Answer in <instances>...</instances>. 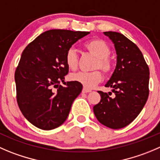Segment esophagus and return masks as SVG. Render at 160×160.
Wrapping results in <instances>:
<instances>
[{"mask_svg": "<svg viewBox=\"0 0 160 160\" xmlns=\"http://www.w3.org/2000/svg\"><path fill=\"white\" fill-rule=\"evenodd\" d=\"M91 89H88V88H83L82 92H83V93H89V92H91Z\"/></svg>", "mask_w": 160, "mask_h": 160, "instance_id": "obj_1", "label": "esophagus"}]
</instances>
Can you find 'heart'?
I'll return each mask as SVG.
<instances>
[{"mask_svg":"<svg viewBox=\"0 0 160 160\" xmlns=\"http://www.w3.org/2000/svg\"><path fill=\"white\" fill-rule=\"evenodd\" d=\"M87 50L97 58L94 65V69H100L105 73H108L112 69V63L108 58L111 50L108 44L101 39H94L85 44ZM66 62L71 69H77L78 66V58L74 48L68 49L66 54ZM72 81L77 82L86 88H92L102 80V72L98 70L90 72H77L70 75Z\"/></svg>","mask_w":160,"mask_h":160,"instance_id":"b5f03b06","label":"heart"}]
</instances>
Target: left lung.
Wrapping results in <instances>:
<instances>
[{
    "mask_svg": "<svg viewBox=\"0 0 160 160\" xmlns=\"http://www.w3.org/2000/svg\"><path fill=\"white\" fill-rule=\"evenodd\" d=\"M113 43L116 52V66L106 84L112 93L98 91V104L93 107L97 119L104 126L119 129L137 117L148 97L149 69L135 44L117 32H104Z\"/></svg>",
    "mask_w": 160,
    "mask_h": 160,
    "instance_id": "obj_1",
    "label": "left lung"
}]
</instances>
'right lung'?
Wrapping results in <instances>:
<instances>
[{
    "label": "right lung",
    "instance_id": "right-lung-1",
    "mask_svg": "<svg viewBox=\"0 0 160 160\" xmlns=\"http://www.w3.org/2000/svg\"><path fill=\"white\" fill-rule=\"evenodd\" d=\"M89 33L51 29L39 35L22 53L15 73L17 102L25 118L37 128L55 129L67 119L83 85L64 81L69 72L66 54ZM60 81L63 86L59 85Z\"/></svg>",
    "mask_w": 160,
    "mask_h": 160
}]
</instances>
